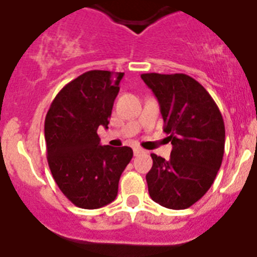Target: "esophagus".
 I'll return each instance as SVG.
<instances>
[{
    "label": "esophagus",
    "mask_w": 257,
    "mask_h": 257,
    "mask_svg": "<svg viewBox=\"0 0 257 257\" xmlns=\"http://www.w3.org/2000/svg\"><path fill=\"white\" fill-rule=\"evenodd\" d=\"M133 152H134V155H136V156H138V155L143 154V152H145V150L140 149V147H136V149L133 150Z\"/></svg>",
    "instance_id": "obj_1"
}]
</instances>
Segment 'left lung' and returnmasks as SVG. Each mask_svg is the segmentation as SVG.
Segmentation results:
<instances>
[{
	"label": "left lung",
	"instance_id": "obj_1",
	"mask_svg": "<svg viewBox=\"0 0 257 257\" xmlns=\"http://www.w3.org/2000/svg\"><path fill=\"white\" fill-rule=\"evenodd\" d=\"M156 96L173 150L170 159L152 154L147 175L152 200L168 209L183 210L202 197L220 169L225 128L209 92L186 74H142Z\"/></svg>",
	"mask_w": 257,
	"mask_h": 257
}]
</instances>
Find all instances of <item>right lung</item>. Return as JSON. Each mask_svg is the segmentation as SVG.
<instances>
[{
  "instance_id": "add662e5",
  "label": "right lung",
  "mask_w": 257,
  "mask_h": 257,
  "mask_svg": "<svg viewBox=\"0 0 257 257\" xmlns=\"http://www.w3.org/2000/svg\"><path fill=\"white\" fill-rule=\"evenodd\" d=\"M124 73L91 70L64 87L45 120L47 161L55 182L82 209H100L116 198L119 179L133 157L131 147L101 146Z\"/></svg>"
}]
</instances>
